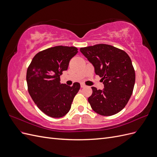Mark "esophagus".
<instances>
[{"mask_svg":"<svg viewBox=\"0 0 157 157\" xmlns=\"http://www.w3.org/2000/svg\"><path fill=\"white\" fill-rule=\"evenodd\" d=\"M85 86H86V85H85V84H80V87H81V88H84Z\"/></svg>","mask_w":157,"mask_h":157,"instance_id":"obj_1","label":"esophagus"}]
</instances>
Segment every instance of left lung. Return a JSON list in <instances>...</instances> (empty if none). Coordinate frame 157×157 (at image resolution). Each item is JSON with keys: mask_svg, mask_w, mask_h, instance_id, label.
<instances>
[{"mask_svg": "<svg viewBox=\"0 0 157 157\" xmlns=\"http://www.w3.org/2000/svg\"><path fill=\"white\" fill-rule=\"evenodd\" d=\"M80 52L101 77L103 90L92 87L88 100L92 109L103 116H111L124 108L134 90L136 74L131 59L124 50L99 44L80 48Z\"/></svg>", "mask_w": 157, "mask_h": 157, "instance_id": "left-lung-1", "label": "left lung"}]
</instances>
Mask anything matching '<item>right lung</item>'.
<instances>
[{
  "mask_svg": "<svg viewBox=\"0 0 157 157\" xmlns=\"http://www.w3.org/2000/svg\"><path fill=\"white\" fill-rule=\"evenodd\" d=\"M77 53L74 46L52 47L37 53L27 68L28 92L40 110L50 117L65 116L80 89L78 82L72 86L60 84V75Z\"/></svg>",
  "mask_w": 157,
  "mask_h": 157,
  "instance_id": "add662e5",
  "label": "right lung"
}]
</instances>
